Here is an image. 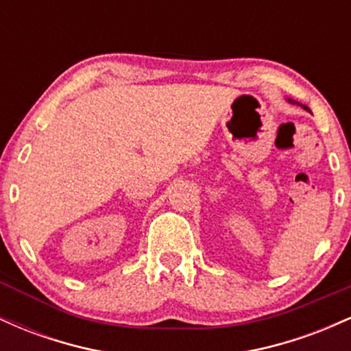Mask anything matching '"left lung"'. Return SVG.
Here are the masks:
<instances>
[{"label":"left lung","mask_w":351,"mask_h":351,"mask_svg":"<svg viewBox=\"0 0 351 351\" xmlns=\"http://www.w3.org/2000/svg\"><path fill=\"white\" fill-rule=\"evenodd\" d=\"M305 108H307V107H305Z\"/></svg>","instance_id":"obj_1"}]
</instances>
